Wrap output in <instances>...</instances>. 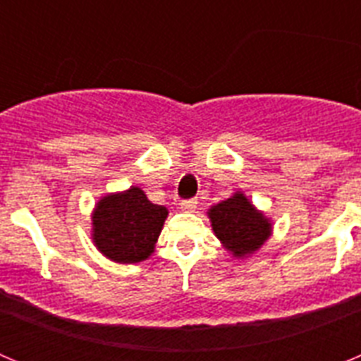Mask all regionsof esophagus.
I'll return each mask as SVG.
<instances>
[{
    "label": "esophagus",
    "mask_w": 361,
    "mask_h": 361,
    "mask_svg": "<svg viewBox=\"0 0 361 361\" xmlns=\"http://www.w3.org/2000/svg\"><path fill=\"white\" fill-rule=\"evenodd\" d=\"M197 204H199V202H197L195 199L183 200V202H180V209H184V212H195Z\"/></svg>",
    "instance_id": "esophagus-1"
}]
</instances>
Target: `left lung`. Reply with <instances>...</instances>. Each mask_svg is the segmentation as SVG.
Segmentation results:
<instances>
[{
	"label": "left lung",
	"mask_w": 361,
	"mask_h": 361,
	"mask_svg": "<svg viewBox=\"0 0 361 361\" xmlns=\"http://www.w3.org/2000/svg\"><path fill=\"white\" fill-rule=\"evenodd\" d=\"M208 216L215 237L237 258L250 257L260 250L273 231L271 220L242 191L212 206Z\"/></svg>",
	"instance_id": "left-lung-1"
}]
</instances>
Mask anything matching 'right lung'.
<instances>
[{
  "label": "right lung",
  "mask_w": 361,
  "mask_h": 361,
  "mask_svg": "<svg viewBox=\"0 0 361 361\" xmlns=\"http://www.w3.org/2000/svg\"><path fill=\"white\" fill-rule=\"evenodd\" d=\"M168 209L148 200L141 188L101 197L92 213V240L111 262H142L155 250Z\"/></svg>",
  "instance_id": "add662e5"
}]
</instances>
